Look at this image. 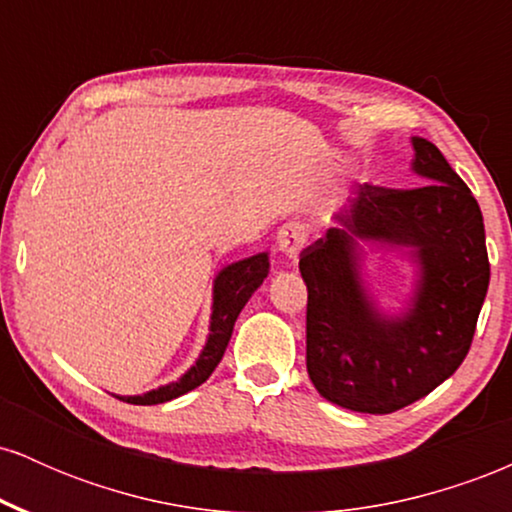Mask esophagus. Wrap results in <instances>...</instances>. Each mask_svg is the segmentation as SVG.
<instances>
[{
  "instance_id": "obj_1",
  "label": "esophagus",
  "mask_w": 512,
  "mask_h": 512,
  "mask_svg": "<svg viewBox=\"0 0 512 512\" xmlns=\"http://www.w3.org/2000/svg\"><path fill=\"white\" fill-rule=\"evenodd\" d=\"M305 240H308V228L298 221H289L276 233V248H279L286 260L298 262V255L305 248Z\"/></svg>"
}]
</instances>
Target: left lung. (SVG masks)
<instances>
[{
  "label": "left lung",
  "instance_id": "left-lung-1",
  "mask_svg": "<svg viewBox=\"0 0 512 512\" xmlns=\"http://www.w3.org/2000/svg\"><path fill=\"white\" fill-rule=\"evenodd\" d=\"M411 149V173L426 185H356L330 231L301 252L308 375L322 397L361 414H390L448 380L489 291L477 199L438 146L411 137ZM366 244L412 267L397 309L369 284Z\"/></svg>",
  "mask_w": 512,
  "mask_h": 512
}]
</instances>
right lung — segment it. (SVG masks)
Listing matches in <instances>:
<instances>
[{"instance_id": "right-lung-1", "label": "right lung", "mask_w": 512, "mask_h": 512, "mask_svg": "<svg viewBox=\"0 0 512 512\" xmlns=\"http://www.w3.org/2000/svg\"><path fill=\"white\" fill-rule=\"evenodd\" d=\"M269 274V252H257V255L245 257L240 262H231L219 269L211 286V315H209V334L199 351L197 361L192 363L185 373L173 383H166L156 390L144 392V395H115L117 399L129 404H163L170 399L195 390L214 373L231 342L233 325H236L240 310L250 301V296L262 286Z\"/></svg>"}]
</instances>
